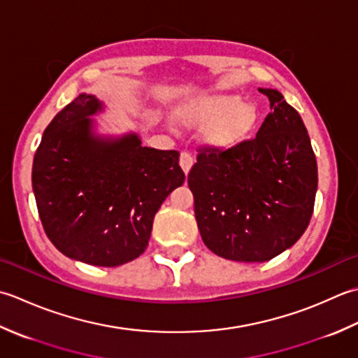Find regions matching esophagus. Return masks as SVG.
Wrapping results in <instances>:
<instances>
[{
  "instance_id": "34e87169",
  "label": "esophagus",
  "mask_w": 358,
  "mask_h": 358,
  "mask_svg": "<svg viewBox=\"0 0 358 358\" xmlns=\"http://www.w3.org/2000/svg\"><path fill=\"white\" fill-rule=\"evenodd\" d=\"M193 162H194V160H193L192 155H188V152H180L179 165H180V169L184 170V173H185V174H188V173H189V170H192Z\"/></svg>"
}]
</instances>
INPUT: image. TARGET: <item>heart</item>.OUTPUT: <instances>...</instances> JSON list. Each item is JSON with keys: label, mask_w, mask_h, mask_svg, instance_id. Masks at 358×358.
<instances>
[{"label": "heart", "mask_w": 358, "mask_h": 358, "mask_svg": "<svg viewBox=\"0 0 358 358\" xmlns=\"http://www.w3.org/2000/svg\"><path fill=\"white\" fill-rule=\"evenodd\" d=\"M179 122L188 129H201L202 142L213 151H229L245 142L257 127L253 105L230 92H210L185 101L178 111Z\"/></svg>", "instance_id": "1"}]
</instances>
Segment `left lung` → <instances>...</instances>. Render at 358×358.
Here are the masks:
<instances>
[{
	"mask_svg": "<svg viewBox=\"0 0 358 358\" xmlns=\"http://www.w3.org/2000/svg\"><path fill=\"white\" fill-rule=\"evenodd\" d=\"M271 113L257 137L201 152L188 174L203 244L217 257L264 262L308 229L318 185L317 160L303 119L282 94L258 87Z\"/></svg>",
	"mask_w": 358,
	"mask_h": 358,
	"instance_id": "1",
	"label": "left lung"
}]
</instances>
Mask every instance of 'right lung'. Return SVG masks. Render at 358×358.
Returning a JSON list of instances; mask_svg holds the SVG:
<instances>
[{"mask_svg": "<svg viewBox=\"0 0 358 358\" xmlns=\"http://www.w3.org/2000/svg\"><path fill=\"white\" fill-rule=\"evenodd\" d=\"M106 105L82 92L45 129L32 188L48 238L64 257L115 267L145 252L152 221L185 174L179 151L142 145L136 131L111 134L92 119Z\"/></svg>", "mask_w": 358, "mask_h": 358, "instance_id": "obj_1", "label": "right lung"}]
</instances>
